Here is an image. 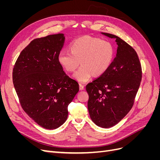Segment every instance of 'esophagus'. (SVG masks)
I'll use <instances>...</instances> for the list:
<instances>
[{
  "instance_id": "34e87169",
  "label": "esophagus",
  "mask_w": 160,
  "mask_h": 160,
  "mask_svg": "<svg viewBox=\"0 0 160 160\" xmlns=\"http://www.w3.org/2000/svg\"><path fill=\"white\" fill-rule=\"evenodd\" d=\"M79 89L81 91L84 90V85H83L82 84H79Z\"/></svg>"
}]
</instances>
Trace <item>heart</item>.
Segmentation results:
<instances>
[{
    "instance_id": "b5f03b06",
    "label": "heart",
    "mask_w": 160,
    "mask_h": 160,
    "mask_svg": "<svg viewBox=\"0 0 160 160\" xmlns=\"http://www.w3.org/2000/svg\"><path fill=\"white\" fill-rule=\"evenodd\" d=\"M70 51H62L58 61L67 72L74 71L73 78L80 83L88 82L92 76L104 74L111 65L115 55V47L108 40L89 36L81 37L72 41Z\"/></svg>"
}]
</instances>
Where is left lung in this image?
<instances>
[{"instance_id":"obj_1","label":"left lung","mask_w":160,"mask_h":160,"mask_svg":"<svg viewBox=\"0 0 160 160\" xmlns=\"http://www.w3.org/2000/svg\"><path fill=\"white\" fill-rule=\"evenodd\" d=\"M114 38L118 45L112 64L104 74L87 85L90 118L98 126L109 128L118 123L132 108L142 81V67L136 51L119 37L101 32Z\"/></svg>"}]
</instances>
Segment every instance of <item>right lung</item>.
<instances>
[{
	"instance_id": "obj_1",
	"label": "right lung",
	"mask_w": 160,
	"mask_h": 160,
	"mask_svg": "<svg viewBox=\"0 0 160 160\" xmlns=\"http://www.w3.org/2000/svg\"><path fill=\"white\" fill-rule=\"evenodd\" d=\"M65 39L62 33L34 39L21 51L12 71L23 110L47 129L65 122L68 105L79 90L78 83L67 75L58 61Z\"/></svg>"
}]
</instances>
